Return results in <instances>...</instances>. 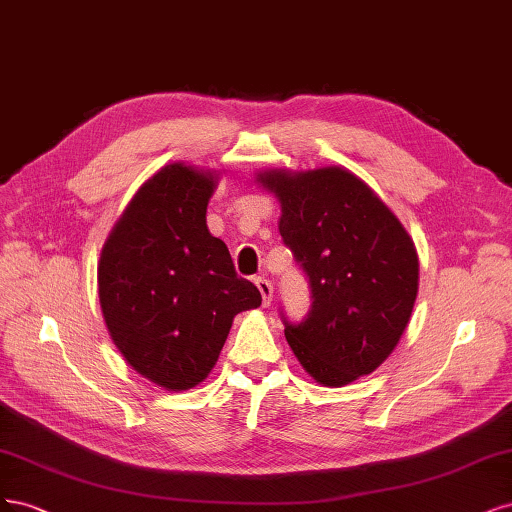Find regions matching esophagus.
<instances>
[{
  "mask_svg": "<svg viewBox=\"0 0 512 512\" xmlns=\"http://www.w3.org/2000/svg\"><path fill=\"white\" fill-rule=\"evenodd\" d=\"M255 285H257V289H259V293H261L263 306H268V304L272 302V293H274V287H272V283H270L268 278L259 276V278H255Z\"/></svg>",
  "mask_w": 512,
  "mask_h": 512,
  "instance_id": "obj_1",
  "label": "esophagus"
}]
</instances>
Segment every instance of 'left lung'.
<instances>
[{
  "instance_id": "8db88e82",
  "label": "left lung",
  "mask_w": 512,
  "mask_h": 512,
  "mask_svg": "<svg viewBox=\"0 0 512 512\" xmlns=\"http://www.w3.org/2000/svg\"><path fill=\"white\" fill-rule=\"evenodd\" d=\"M255 183L274 193L280 236L310 278L308 319L285 323L293 355L323 387L374 372L398 346L419 291L406 227L342 166L263 170Z\"/></svg>"
}]
</instances>
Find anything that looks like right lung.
Returning a JSON list of instances; mask_svg holds the SVG:
<instances>
[{
  "label": "right lung",
  "mask_w": 512,
  "mask_h": 512,
  "mask_svg": "<svg viewBox=\"0 0 512 512\" xmlns=\"http://www.w3.org/2000/svg\"><path fill=\"white\" fill-rule=\"evenodd\" d=\"M217 170L174 161L131 197L108 234L97 291L108 334L127 364L168 391L200 385L242 310L261 304L223 240L206 225Z\"/></svg>",
  "instance_id": "add662e5"
}]
</instances>
